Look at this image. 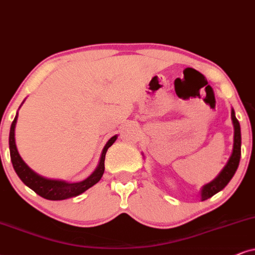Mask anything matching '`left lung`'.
Masks as SVG:
<instances>
[{
  "label": "left lung",
  "mask_w": 255,
  "mask_h": 255,
  "mask_svg": "<svg viewBox=\"0 0 255 255\" xmlns=\"http://www.w3.org/2000/svg\"><path fill=\"white\" fill-rule=\"evenodd\" d=\"M232 121H233L234 126V147H233V153L230 157V161L227 162V165L225 166V168L222 169V172L219 174L217 179H214L213 181L207 183L204 186L201 191V200H207L212 198L214 194H217L218 192H220L221 189H224L227 186V183L231 181V179L233 178V175L237 172L238 166L240 162V156H241V131H240V124L238 121V119L235 118L234 109H232Z\"/></svg>",
  "instance_id": "obj_1"
}]
</instances>
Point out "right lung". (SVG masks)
Returning a JSON list of instances; mask_svg holds the SVG:
<instances>
[{"mask_svg":"<svg viewBox=\"0 0 255 255\" xmlns=\"http://www.w3.org/2000/svg\"><path fill=\"white\" fill-rule=\"evenodd\" d=\"M16 121H17V114H16L14 121H12L10 127V134H9V149H10L11 163L16 174L18 175V178L22 180V182L25 186H28L29 188L33 189L36 194L48 200H64L67 198H72V196L81 194V193L87 191L92 186H94L95 183H98L100 179L102 178V175L105 173L106 153H107L108 148L117 140V135H114L105 146L104 150H102L101 160H100V163L98 168L95 169V172L89 178H87L81 182L70 183L66 181H60V180H50L43 178V176H40L38 174L33 172V170L25 165L24 161L21 159L20 154H18L15 143Z\"/></svg>","mask_w":255,"mask_h":255,"instance_id":"1","label":"right lung"}]
</instances>
